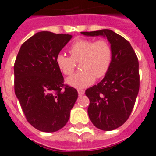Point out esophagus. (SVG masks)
<instances>
[{
	"mask_svg": "<svg viewBox=\"0 0 156 156\" xmlns=\"http://www.w3.org/2000/svg\"><path fill=\"white\" fill-rule=\"evenodd\" d=\"M78 95H79V96H82V95L85 94V91L82 90H78Z\"/></svg>",
	"mask_w": 156,
	"mask_h": 156,
	"instance_id": "obj_1",
	"label": "esophagus"
}]
</instances>
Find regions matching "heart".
I'll return each mask as SVG.
<instances>
[{"label": "heart", "mask_w": 156, "mask_h": 156, "mask_svg": "<svg viewBox=\"0 0 156 156\" xmlns=\"http://www.w3.org/2000/svg\"><path fill=\"white\" fill-rule=\"evenodd\" d=\"M70 57L59 54L55 58L56 65L65 75H70L75 69V62H80L81 71L66 79L69 86L82 89L91 86L97 78L107 74L112 59V50L105 40L94 41L89 39H77L69 48Z\"/></svg>", "instance_id": "b5f03b06"}]
</instances>
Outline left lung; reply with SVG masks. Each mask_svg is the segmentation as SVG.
I'll use <instances>...</instances> for the list:
<instances>
[{"label": "left lung", "instance_id": "8db88e82", "mask_svg": "<svg viewBox=\"0 0 156 156\" xmlns=\"http://www.w3.org/2000/svg\"><path fill=\"white\" fill-rule=\"evenodd\" d=\"M86 36L106 37L112 50L111 66L98 85L86 90L88 114L98 129L112 131L129 119L140 89L139 62L130 43L112 30L82 31Z\"/></svg>", "mask_w": 156, "mask_h": 156}]
</instances>
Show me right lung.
Masks as SVG:
<instances>
[{
	"label": "right lung",
	"instance_id": "right-lung-1",
	"mask_svg": "<svg viewBox=\"0 0 156 156\" xmlns=\"http://www.w3.org/2000/svg\"><path fill=\"white\" fill-rule=\"evenodd\" d=\"M71 35L40 31L20 47L14 64V89L26 119L35 129L54 133L70 118L78 91L63 84L55 62Z\"/></svg>",
	"mask_w": 156,
	"mask_h": 156
}]
</instances>
